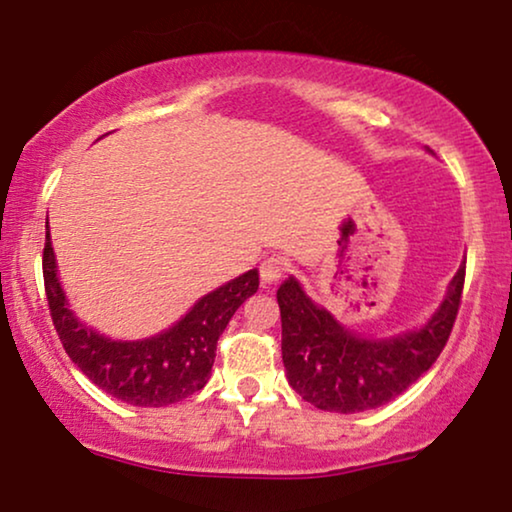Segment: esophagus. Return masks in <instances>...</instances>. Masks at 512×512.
<instances>
[{"label": "esophagus", "instance_id": "1", "mask_svg": "<svg viewBox=\"0 0 512 512\" xmlns=\"http://www.w3.org/2000/svg\"><path fill=\"white\" fill-rule=\"evenodd\" d=\"M287 273H290V261H287V258H282V256L273 254L261 263V280L268 282V285H273V282L285 278Z\"/></svg>", "mask_w": 512, "mask_h": 512}]
</instances>
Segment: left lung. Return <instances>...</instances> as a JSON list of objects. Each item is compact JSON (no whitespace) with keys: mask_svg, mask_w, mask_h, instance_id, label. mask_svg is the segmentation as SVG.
Wrapping results in <instances>:
<instances>
[{"mask_svg":"<svg viewBox=\"0 0 512 512\" xmlns=\"http://www.w3.org/2000/svg\"><path fill=\"white\" fill-rule=\"evenodd\" d=\"M465 266L450 282L446 299L424 328L388 340H364L340 326L306 297L299 282L280 285L282 362L287 381L318 410L352 414L376 410L431 369L458 318Z\"/></svg>","mask_w":512,"mask_h":512,"instance_id":"1","label":"left lung"}]
</instances>
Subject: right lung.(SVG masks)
<instances>
[{"label": "right lung", "mask_w": 512, "mask_h": 512, "mask_svg": "<svg viewBox=\"0 0 512 512\" xmlns=\"http://www.w3.org/2000/svg\"><path fill=\"white\" fill-rule=\"evenodd\" d=\"M42 278L54 330L71 362L112 398L136 407L172 405L206 386L222 330L234 311L258 290V270H249L198 299L194 309L165 333L119 342L83 326L66 306L50 230L45 232L42 249Z\"/></svg>", "instance_id": "add662e5"}]
</instances>
